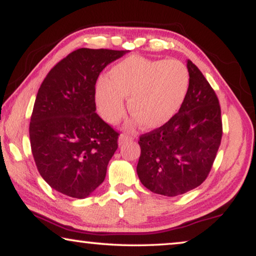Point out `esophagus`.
I'll list each match as a JSON object with an SVG mask.
<instances>
[{"instance_id": "1", "label": "esophagus", "mask_w": 256, "mask_h": 256, "mask_svg": "<svg viewBox=\"0 0 256 256\" xmlns=\"http://www.w3.org/2000/svg\"><path fill=\"white\" fill-rule=\"evenodd\" d=\"M128 140H132V136L125 134V133H122V134L120 136V144L126 142V141H128Z\"/></svg>"}]
</instances>
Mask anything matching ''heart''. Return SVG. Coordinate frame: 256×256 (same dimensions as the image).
<instances>
[{"instance_id": "obj_1", "label": "heart", "mask_w": 256, "mask_h": 256, "mask_svg": "<svg viewBox=\"0 0 256 256\" xmlns=\"http://www.w3.org/2000/svg\"><path fill=\"white\" fill-rule=\"evenodd\" d=\"M190 72L177 60H150L128 57L110 71V80L101 78L96 104L106 122L116 124L128 109L144 128H158L170 122L184 104L190 90Z\"/></svg>"}]
</instances>
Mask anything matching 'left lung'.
I'll return each instance as SVG.
<instances>
[{
	"mask_svg": "<svg viewBox=\"0 0 256 256\" xmlns=\"http://www.w3.org/2000/svg\"><path fill=\"white\" fill-rule=\"evenodd\" d=\"M190 90L170 122L140 136L136 174L152 193L177 196L206 180L215 161L223 128L215 90L192 60Z\"/></svg>",
	"mask_w": 256,
	"mask_h": 256,
	"instance_id": "1",
	"label": "left lung"
}]
</instances>
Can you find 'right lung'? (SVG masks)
Segmentation results:
<instances>
[{"instance_id": "right-lung-1", "label": "right lung", "mask_w": 256, "mask_h": 256, "mask_svg": "<svg viewBox=\"0 0 256 256\" xmlns=\"http://www.w3.org/2000/svg\"><path fill=\"white\" fill-rule=\"evenodd\" d=\"M128 52L77 49L41 84L30 116V148L41 177L57 192L85 199L104 182L120 133L95 112V84Z\"/></svg>"}]
</instances>
